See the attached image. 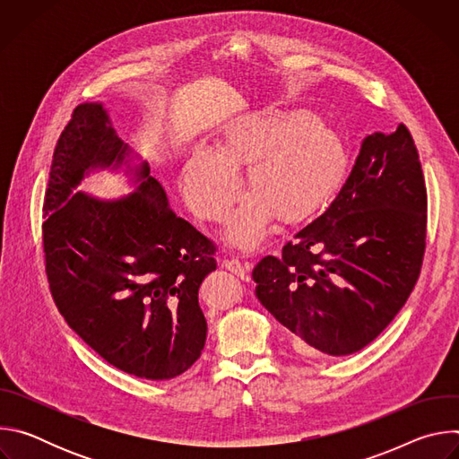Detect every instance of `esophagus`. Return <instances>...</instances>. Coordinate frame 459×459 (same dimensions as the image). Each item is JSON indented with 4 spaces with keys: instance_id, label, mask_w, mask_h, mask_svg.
Listing matches in <instances>:
<instances>
[{
    "instance_id": "obj_1",
    "label": "esophagus",
    "mask_w": 459,
    "mask_h": 459,
    "mask_svg": "<svg viewBox=\"0 0 459 459\" xmlns=\"http://www.w3.org/2000/svg\"><path fill=\"white\" fill-rule=\"evenodd\" d=\"M223 267L227 271H230L232 274H236L241 280H248V271H250V264H241L238 257H230L223 261Z\"/></svg>"
}]
</instances>
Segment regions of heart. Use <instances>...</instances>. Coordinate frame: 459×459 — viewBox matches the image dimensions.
<instances>
[{"label":"heart","mask_w":459,"mask_h":459,"mask_svg":"<svg viewBox=\"0 0 459 459\" xmlns=\"http://www.w3.org/2000/svg\"><path fill=\"white\" fill-rule=\"evenodd\" d=\"M247 167L250 194L232 216L225 238L255 248L274 214L299 221L331 202L349 167V152L334 128L305 108L247 114L234 119L220 151L200 143L181 170V194L204 220L223 221L241 192L238 169Z\"/></svg>","instance_id":"b5f03b06"}]
</instances>
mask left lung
Instances as JSON below:
<instances>
[{
    "label": "left lung",
    "instance_id": "8db88e82",
    "mask_svg": "<svg viewBox=\"0 0 459 459\" xmlns=\"http://www.w3.org/2000/svg\"><path fill=\"white\" fill-rule=\"evenodd\" d=\"M427 190L405 125L365 138L336 200L281 255L252 271L255 298L299 352L349 356L374 342L411 296L423 261Z\"/></svg>",
    "mask_w": 459,
    "mask_h": 459
}]
</instances>
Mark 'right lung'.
<instances>
[{
	"mask_svg": "<svg viewBox=\"0 0 459 459\" xmlns=\"http://www.w3.org/2000/svg\"><path fill=\"white\" fill-rule=\"evenodd\" d=\"M103 169L123 173L134 192L105 201L79 190ZM43 218L47 278L71 329L136 377L188 370L207 340L198 290L216 271V248L176 216L149 163L117 138L103 103L78 105L61 133Z\"/></svg>",
	"mask_w": 459,
	"mask_h": 459,
	"instance_id": "right-lung-1",
	"label": "right lung"
}]
</instances>
